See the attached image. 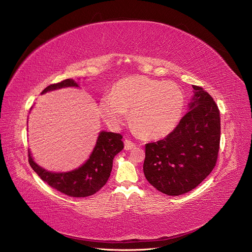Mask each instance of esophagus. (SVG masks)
I'll return each instance as SVG.
<instances>
[{"label": "esophagus", "mask_w": 252, "mask_h": 252, "mask_svg": "<svg viewBox=\"0 0 252 252\" xmlns=\"http://www.w3.org/2000/svg\"><path fill=\"white\" fill-rule=\"evenodd\" d=\"M136 147V144L134 142H131L129 139L125 140V149L126 150H130Z\"/></svg>", "instance_id": "esophagus-1"}]
</instances>
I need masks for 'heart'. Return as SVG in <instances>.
Wrapping results in <instances>:
<instances>
[{"mask_svg": "<svg viewBox=\"0 0 252 252\" xmlns=\"http://www.w3.org/2000/svg\"><path fill=\"white\" fill-rule=\"evenodd\" d=\"M184 105V93L177 84L133 75L118 81L111 93L100 98L99 110L112 126H121L130 110V124L137 133L155 139L175 129Z\"/></svg>", "mask_w": 252, "mask_h": 252, "instance_id": "heart-1", "label": "heart"}]
</instances>
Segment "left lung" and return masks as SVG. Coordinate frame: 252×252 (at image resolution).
Listing matches in <instances>:
<instances>
[{
  "mask_svg": "<svg viewBox=\"0 0 252 252\" xmlns=\"http://www.w3.org/2000/svg\"><path fill=\"white\" fill-rule=\"evenodd\" d=\"M188 108L170 134L145 146L144 175L154 188L169 196L196 188L218 159L220 117L216 102L202 88L193 86Z\"/></svg>",
  "mask_w": 252,
  "mask_h": 252,
  "instance_id": "left-lung-1",
  "label": "left lung"
}]
</instances>
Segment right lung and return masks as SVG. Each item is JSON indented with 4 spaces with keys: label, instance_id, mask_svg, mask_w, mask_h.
<instances>
[{
    "label": "right lung",
    "instance_id": "add662e5",
    "mask_svg": "<svg viewBox=\"0 0 252 252\" xmlns=\"http://www.w3.org/2000/svg\"><path fill=\"white\" fill-rule=\"evenodd\" d=\"M78 88L72 78L50 85L42 94L63 88ZM31 108V110H32ZM123 136L101 130L88 160L75 169L65 173H53L38 165L29 150V162L32 169L49 186L70 197H88L98 192L108 181L114 156L124 149Z\"/></svg>",
    "mask_w": 252,
    "mask_h": 252
}]
</instances>
